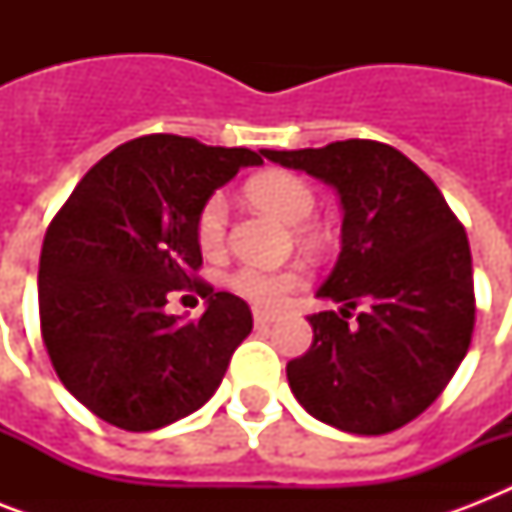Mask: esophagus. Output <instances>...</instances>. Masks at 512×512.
Wrapping results in <instances>:
<instances>
[{"label": "esophagus", "mask_w": 512, "mask_h": 512, "mask_svg": "<svg viewBox=\"0 0 512 512\" xmlns=\"http://www.w3.org/2000/svg\"><path fill=\"white\" fill-rule=\"evenodd\" d=\"M252 316H255L257 327H268V324H273V321H279V313H273V311H255Z\"/></svg>", "instance_id": "34e87169"}]
</instances>
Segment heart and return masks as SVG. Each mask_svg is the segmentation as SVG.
Segmentation results:
<instances>
[{"instance_id": "heart-1", "label": "heart", "mask_w": 512, "mask_h": 512, "mask_svg": "<svg viewBox=\"0 0 512 512\" xmlns=\"http://www.w3.org/2000/svg\"><path fill=\"white\" fill-rule=\"evenodd\" d=\"M249 196L260 207L271 209L287 223H300L311 215L316 207L313 188L300 175L292 172H265L249 183ZM193 236L201 252L215 255L220 252L228 236V199L223 193H209L201 201L196 220H193ZM303 281L300 268H268V265H239L236 271L225 276V284L255 305H276Z\"/></svg>"}]
</instances>
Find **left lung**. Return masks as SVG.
I'll list each match as a JSON object with an SVG mask.
<instances>
[{
	"label": "left lung",
	"instance_id": "obj_1",
	"mask_svg": "<svg viewBox=\"0 0 512 512\" xmlns=\"http://www.w3.org/2000/svg\"><path fill=\"white\" fill-rule=\"evenodd\" d=\"M263 156L335 185L345 212L340 260L319 289L342 308L308 316L313 345L287 364L289 388L305 412L345 433L401 428L441 396L470 348L465 225L417 164L377 140Z\"/></svg>",
	"mask_w": 512,
	"mask_h": 512
}]
</instances>
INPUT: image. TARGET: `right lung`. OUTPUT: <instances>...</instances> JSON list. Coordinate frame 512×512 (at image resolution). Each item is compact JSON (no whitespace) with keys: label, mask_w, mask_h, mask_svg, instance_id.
I'll return each mask as SVG.
<instances>
[{"label":"right lung","mask_w":512,"mask_h":512,"mask_svg":"<svg viewBox=\"0 0 512 512\" xmlns=\"http://www.w3.org/2000/svg\"><path fill=\"white\" fill-rule=\"evenodd\" d=\"M249 148L143 135L106 154L52 217L39 257V327L52 369L100 420L146 433L207 404L252 313L231 292L210 295L199 320L163 313L199 279L193 220Z\"/></svg>","instance_id":"add662e5"}]
</instances>
